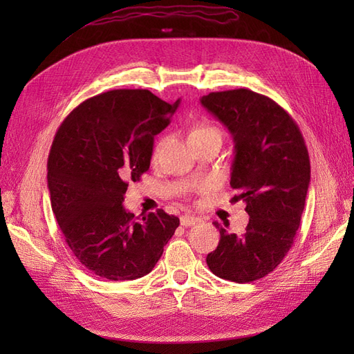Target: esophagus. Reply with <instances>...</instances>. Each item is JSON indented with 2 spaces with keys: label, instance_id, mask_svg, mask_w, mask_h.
Here are the masks:
<instances>
[{
  "label": "esophagus",
  "instance_id": "obj_1",
  "mask_svg": "<svg viewBox=\"0 0 354 354\" xmlns=\"http://www.w3.org/2000/svg\"><path fill=\"white\" fill-rule=\"evenodd\" d=\"M199 221H201V218L194 217V216H181V217H180L181 226H185V227L194 226V224H196V223H199Z\"/></svg>",
  "mask_w": 354,
  "mask_h": 354
}]
</instances>
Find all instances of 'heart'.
Segmentation results:
<instances>
[{
	"label": "heart",
	"mask_w": 354,
	"mask_h": 354,
	"mask_svg": "<svg viewBox=\"0 0 354 354\" xmlns=\"http://www.w3.org/2000/svg\"><path fill=\"white\" fill-rule=\"evenodd\" d=\"M207 133H220V130H218L217 127H214V125H211V124H208V122H199V124H196V125L194 127V130L190 131L189 137L192 138V137H195V136L207 134ZM160 147H162V142H159V143L155 146V149H153V158H156V156L159 155Z\"/></svg>",
	"instance_id": "obj_1"
}]
</instances>
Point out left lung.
I'll return each instance as SVG.
<instances>
[{
    "label": "left lung",
    "mask_w": 354,
    "mask_h": 354,
    "mask_svg": "<svg viewBox=\"0 0 354 354\" xmlns=\"http://www.w3.org/2000/svg\"><path fill=\"white\" fill-rule=\"evenodd\" d=\"M203 108L227 127L234 142L230 186L246 203L245 233L220 230L209 270L221 279L245 283L273 272L291 250L310 185V159L297 122L267 95L248 88L203 95Z\"/></svg>",
    "instance_id": "1"
}]
</instances>
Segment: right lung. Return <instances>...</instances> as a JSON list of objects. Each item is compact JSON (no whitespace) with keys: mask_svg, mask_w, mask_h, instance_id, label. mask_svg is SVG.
Here are the masks:
<instances>
[{"mask_svg":"<svg viewBox=\"0 0 354 354\" xmlns=\"http://www.w3.org/2000/svg\"><path fill=\"white\" fill-rule=\"evenodd\" d=\"M169 104L149 90H112L77 106L53 140L47 181L59 227L77 260L109 281L151 273L180 220L164 209L134 217L128 181L149 169L153 138L171 122Z\"/></svg>","mask_w":354,"mask_h":354,"instance_id":"obj_1","label":"right lung"}]
</instances>
